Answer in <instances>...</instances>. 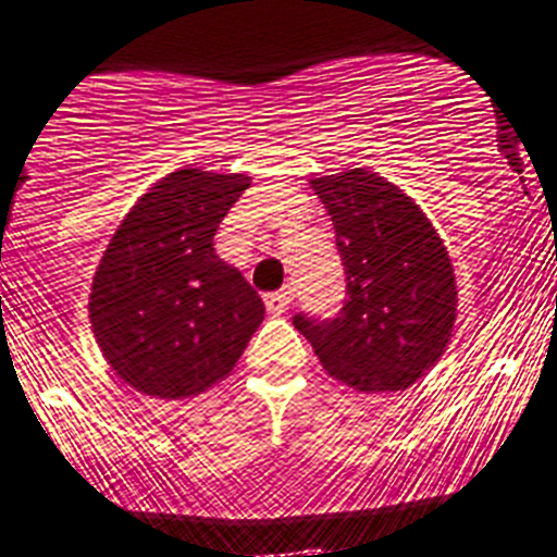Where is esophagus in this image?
<instances>
[{
	"mask_svg": "<svg viewBox=\"0 0 557 557\" xmlns=\"http://www.w3.org/2000/svg\"><path fill=\"white\" fill-rule=\"evenodd\" d=\"M263 302H267L269 313L283 315L290 305V290L283 288V290H274V294H267V299H263Z\"/></svg>",
	"mask_w": 557,
	"mask_h": 557,
	"instance_id": "esophagus-1",
	"label": "esophagus"
}]
</instances>
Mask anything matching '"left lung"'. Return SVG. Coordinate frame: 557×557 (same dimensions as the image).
<instances>
[{"label":"left lung","mask_w":557,"mask_h":557,"mask_svg":"<svg viewBox=\"0 0 557 557\" xmlns=\"http://www.w3.org/2000/svg\"><path fill=\"white\" fill-rule=\"evenodd\" d=\"M335 225L346 305L332 321L296 315L321 368L357 393H398L440 362L459 313L448 247L423 208L371 170L315 175Z\"/></svg>","instance_id":"obj_1"}]
</instances>
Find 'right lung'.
<instances>
[{"instance_id":"1","label":"right lung","mask_w":557,"mask_h":557,"mask_svg":"<svg viewBox=\"0 0 557 557\" xmlns=\"http://www.w3.org/2000/svg\"><path fill=\"white\" fill-rule=\"evenodd\" d=\"M249 181L186 164L156 181L109 238L87 315L107 366L137 393L200 396L231 376L261 326V296L214 252Z\"/></svg>"}]
</instances>
